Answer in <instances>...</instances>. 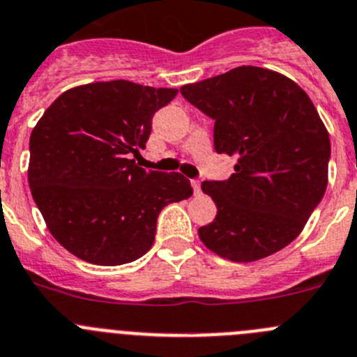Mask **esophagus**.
Masks as SVG:
<instances>
[{"mask_svg": "<svg viewBox=\"0 0 357 357\" xmlns=\"http://www.w3.org/2000/svg\"><path fill=\"white\" fill-rule=\"evenodd\" d=\"M192 188H194V195H201V183L197 179H192Z\"/></svg>", "mask_w": 357, "mask_h": 357, "instance_id": "obj_1", "label": "esophagus"}]
</instances>
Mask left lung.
I'll list each match as a JSON object with an SVG mask.
<instances>
[{
  "label": "left lung",
  "mask_w": 357,
  "mask_h": 357,
  "mask_svg": "<svg viewBox=\"0 0 357 357\" xmlns=\"http://www.w3.org/2000/svg\"><path fill=\"white\" fill-rule=\"evenodd\" d=\"M181 94L215 121V151L236 156L229 179L202 181L217 217L199 227L201 242L236 263L294 242L326 194L331 156L310 96L284 75L255 66L183 85Z\"/></svg>",
  "instance_id": "obj_1"
}]
</instances>
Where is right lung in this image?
I'll return each mask as SVG.
<instances>
[{"instance_id": "obj_1", "label": "right lung", "mask_w": 357, "mask_h": 357, "mask_svg": "<svg viewBox=\"0 0 357 357\" xmlns=\"http://www.w3.org/2000/svg\"><path fill=\"white\" fill-rule=\"evenodd\" d=\"M126 79L63 92L30 137L28 183L54 240L94 265L135 261L153 247L158 215L192 195L179 172L146 171L131 156L146 147L155 112L176 98Z\"/></svg>"}]
</instances>
